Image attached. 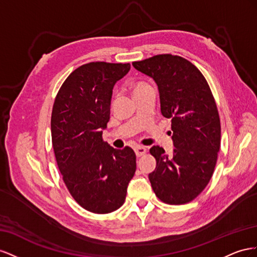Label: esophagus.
Segmentation results:
<instances>
[{
  "label": "esophagus",
  "mask_w": 257,
  "mask_h": 257,
  "mask_svg": "<svg viewBox=\"0 0 257 257\" xmlns=\"http://www.w3.org/2000/svg\"><path fill=\"white\" fill-rule=\"evenodd\" d=\"M135 152H136L137 157H141L146 153V149L144 148V146H136Z\"/></svg>",
  "instance_id": "obj_1"
}]
</instances>
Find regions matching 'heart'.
<instances>
[{
  "instance_id": "b5f03b06",
  "label": "heart",
  "mask_w": 257,
  "mask_h": 257,
  "mask_svg": "<svg viewBox=\"0 0 257 257\" xmlns=\"http://www.w3.org/2000/svg\"><path fill=\"white\" fill-rule=\"evenodd\" d=\"M148 87H150L149 84H146V83H144V82H138V83H136V84L133 86L134 93H136V92H138V91H141V90L145 89V88H148Z\"/></svg>"
}]
</instances>
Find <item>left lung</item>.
Here are the masks:
<instances>
[{"label": "left lung", "mask_w": 257, "mask_h": 257, "mask_svg": "<svg viewBox=\"0 0 257 257\" xmlns=\"http://www.w3.org/2000/svg\"><path fill=\"white\" fill-rule=\"evenodd\" d=\"M133 65L155 80L161 114L171 118L172 155L158 145L150 150L156 158L149 174L153 190L166 203H187L208 185L221 146L213 94L201 72L180 56L157 55Z\"/></svg>", "instance_id": "left-lung-1"}]
</instances>
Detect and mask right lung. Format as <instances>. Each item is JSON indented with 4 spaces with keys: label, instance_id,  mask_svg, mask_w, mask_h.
I'll return each instance as SVG.
<instances>
[{
    "label": "right lung",
    "instance_id": "right-lung-1",
    "mask_svg": "<svg viewBox=\"0 0 257 257\" xmlns=\"http://www.w3.org/2000/svg\"><path fill=\"white\" fill-rule=\"evenodd\" d=\"M129 63L90 62L73 71L58 91L51 113V141L70 194L98 214L119 209L137 164L133 149L102 140L109 120L113 87Z\"/></svg>",
    "mask_w": 257,
    "mask_h": 257
}]
</instances>
